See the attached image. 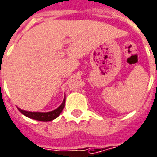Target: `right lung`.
<instances>
[{"instance_id": "1", "label": "right lung", "mask_w": 157, "mask_h": 157, "mask_svg": "<svg viewBox=\"0 0 157 157\" xmlns=\"http://www.w3.org/2000/svg\"><path fill=\"white\" fill-rule=\"evenodd\" d=\"M64 105H65V98L63 99L62 105H60L59 108H57L52 111L50 112H30V111H26V110H23V109L17 108L18 110L25 115V117L34 119V120L40 121H50L55 119L60 115V113L62 112V110L64 108Z\"/></svg>"}]
</instances>
